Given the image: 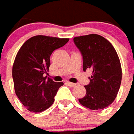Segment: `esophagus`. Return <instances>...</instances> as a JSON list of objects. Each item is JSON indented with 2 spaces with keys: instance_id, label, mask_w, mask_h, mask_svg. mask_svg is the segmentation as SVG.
Instances as JSON below:
<instances>
[{
  "instance_id": "34e87169",
  "label": "esophagus",
  "mask_w": 134,
  "mask_h": 134,
  "mask_svg": "<svg viewBox=\"0 0 134 134\" xmlns=\"http://www.w3.org/2000/svg\"><path fill=\"white\" fill-rule=\"evenodd\" d=\"M67 84L69 85L70 87H74V86H76L77 84H76V83H73V82H67Z\"/></svg>"
}]
</instances>
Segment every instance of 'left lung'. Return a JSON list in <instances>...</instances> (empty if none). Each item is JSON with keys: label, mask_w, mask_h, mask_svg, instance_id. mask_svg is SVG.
I'll return each mask as SVG.
<instances>
[{"label": "left lung", "mask_w": 134, "mask_h": 134, "mask_svg": "<svg viewBox=\"0 0 134 134\" xmlns=\"http://www.w3.org/2000/svg\"><path fill=\"white\" fill-rule=\"evenodd\" d=\"M74 43L81 53L82 69L92 70L86 94L80 103L91 110L103 109L115 99L122 80L119 57L111 43L102 36L91 34L76 37Z\"/></svg>", "instance_id": "8db88e82"}]
</instances>
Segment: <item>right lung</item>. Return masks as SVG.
I'll list each match as a JSON object with an SVG mask.
<instances>
[{
	"label": "right lung",
	"instance_id": "add662e5",
	"mask_svg": "<svg viewBox=\"0 0 134 134\" xmlns=\"http://www.w3.org/2000/svg\"><path fill=\"white\" fill-rule=\"evenodd\" d=\"M68 38L37 35L26 40L16 55L12 68L15 94L29 111L46 110L63 82L53 81L45 74L51 65L50 56L57 48L69 42Z\"/></svg>",
	"mask_w": 134,
	"mask_h": 134
}]
</instances>
